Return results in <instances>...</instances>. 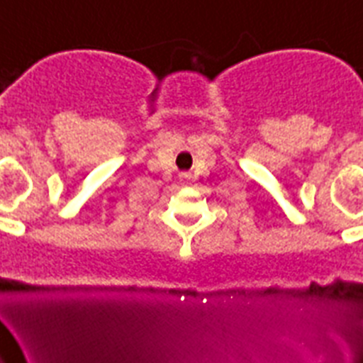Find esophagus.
Masks as SVG:
<instances>
[{"mask_svg": "<svg viewBox=\"0 0 363 363\" xmlns=\"http://www.w3.org/2000/svg\"><path fill=\"white\" fill-rule=\"evenodd\" d=\"M182 178H184V179H187V178H189V174H182Z\"/></svg>", "mask_w": 363, "mask_h": 363, "instance_id": "34e87169", "label": "esophagus"}]
</instances>
